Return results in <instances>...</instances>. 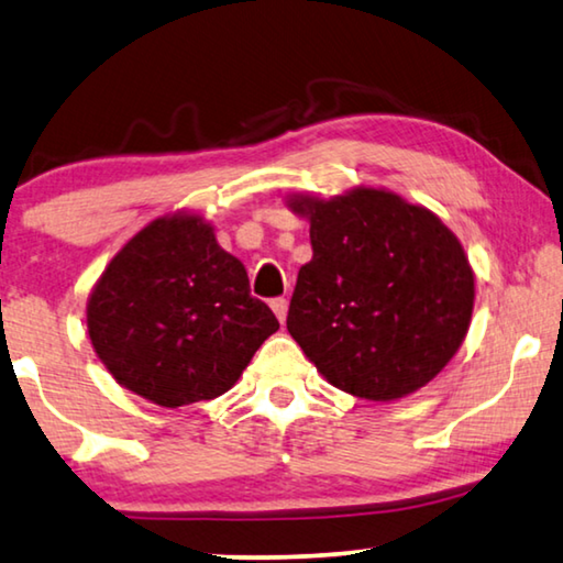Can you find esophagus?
<instances>
[{"mask_svg":"<svg viewBox=\"0 0 563 563\" xmlns=\"http://www.w3.org/2000/svg\"><path fill=\"white\" fill-rule=\"evenodd\" d=\"M271 308L275 310V316H278V321L283 323L285 316H288V298H273Z\"/></svg>","mask_w":563,"mask_h":563,"instance_id":"1","label":"esophagus"}]
</instances>
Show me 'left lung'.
<instances>
[{"label":"left lung","mask_w":563,"mask_h":563,"mask_svg":"<svg viewBox=\"0 0 563 563\" xmlns=\"http://www.w3.org/2000/svg\"><path fill=\"white\" fill-rule=\"evenodd\" d=\"M310 220L288 331L333 387L387 401L442 372L463 343L475 280L430 209L379 189L290 199Z\"/></svg>","instance_id":"obj_1"}]
</instances>
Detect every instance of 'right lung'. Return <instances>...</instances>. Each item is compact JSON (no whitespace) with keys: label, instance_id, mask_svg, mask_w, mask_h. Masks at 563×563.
Masks as SVG:
<instances>
[{"label":"right lung","instance_id":"1","mask_svg":"<svg viewBox=\"0 0 563 563\" xmlns=\"http://www.w3.org/2000/svg\"><path fill=\"white\" fill-rule=\"evenodd\" d=\"M278 329L273 310L250 296L240 260L195 214L141 230L88 300L100 362L125 389L162 407L220 397Z\"/></svg>","mask_w":563,"mask_h":563}]
</instances>
